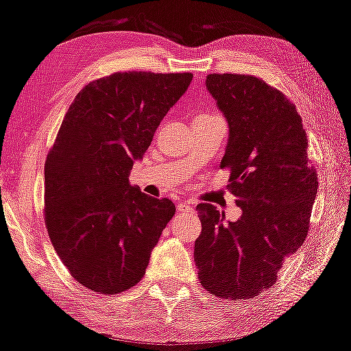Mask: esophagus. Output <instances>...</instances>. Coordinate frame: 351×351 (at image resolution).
<instances>
[{"instance_id":"obj_1","label":"esophagus","mask_w":351,"mask_h":351,"mask_svg":"<svg viewBox=\"0 0 351 351\" xmlns=\"http://www.w3.org/2000/svg\"><path fill=\"white\" fill-rule=\"evenodd\" d=\"M191 209H193V206L186 203V201H179V203H177V210H179V213H185V210H191Z\"/></svg>"}]
</instances>
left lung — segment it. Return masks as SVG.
Wrapping results in <instances>:
<instances>
[{
  "label": "left lung",
  "instance_id": "left-lung-1",
  "mask_svg": "<svg viewBox=\"0 0 351 351\" xmlns=\"http://www.w3.org/2000/svg\"><path fill=\"white\" fill-rule=\"evenodd\" d=\"M206 88L228 123L220 166L243 209L225 222L215 206L201 203L195 263L204 289L222 299H251L275 285L287 256L304 244L318 190L308 166L306 134L295 105L249 75H208Z\"/></svg>",
  "mask_w": 351,
  "mask_h": 351
}]
</instances>
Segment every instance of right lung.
<instances>
[{"instance_id": "obj_1", "label": "right lung", "mask_w": 351, "mask_h": 351, "mask_svg": "<svg viewBox=\"0 0 351 351\" xmlns=\"http://www.w3.org/2000/svg\"><path fill=\"white\" fill-rule=\"evenodd\" d=\"M191 73H113L84 86L45 165V222L57 256L80 285L118 294L145 275L176 213L129 184Z\"/></svg>"}]
</instances>
